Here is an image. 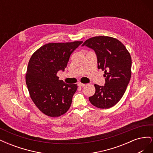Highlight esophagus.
<instances>
[{"instance_id": "34e87169", "label": "esophagus", "mask_w": 153, "mask_h": 153, "mask_svg": "<svg viewBox=\"0 0 153 153\" xmlns=\"http://www.w3.org/2000/svg\"><path fill=\"white\" fill-rule=\"evenodd\" d=\"M77 85H78V86H79V87H84L85 85L84 84H82V83H81V82H78Z\"/></svg>"}]
</instances>
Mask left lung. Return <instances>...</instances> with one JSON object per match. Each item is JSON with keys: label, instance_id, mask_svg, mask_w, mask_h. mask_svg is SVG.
<instances>
[{"label": "left lung", "instance_id": "1", "mask_svg": "<svg viewBox=\"0 0 153 153\" xmlns=\"http://www.w3.org/2000/svg\"><path fill=\"white\" fill-rule=\"evenodd\" d=\"M82 46L93 49L98 59V68L105 71L104 86L94 84L96 92L89 97L97 108H109L122 98L131 75V58L126 47L118 39L109 36H95Z\"/></svg>", "mask_w": 153, "mask_h": 153}]
</instances>
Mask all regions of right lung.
<instances>
[{"label":"right lung","mask_w":153,"mask_h":153,"mask_svg":"<svg viewBox=\"0 0 153 153\" xmlns=\"http://www.w3.org/2000/svg\"><path fill=\"white\" fill-rule=\"evenodd\" d=\"M83 41L45 44L32 54L27 66L25 81L35 105L44 114L56 117L70 107L76 84H67L57 73L64 71L69 57Z\"/></svg>","instance_id":"add662e5"}]
</instances>
